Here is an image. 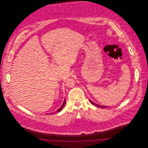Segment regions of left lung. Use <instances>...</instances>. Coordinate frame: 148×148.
<instances>
[{
	"label": "left lung",
	"mask_w": 148,
	"mask_h": 148,
	"mask_svg": "<svg viewBox=\"0 0 148 148\" xmlns=\"http://www.w3.org/2000/svg\"><path fill=\"white\" fill-rule=\"evenodd\" d=\"M89 100H90V101L91 102V103H92V104H94V105H95V106H99V107H101V108H106V107H108V106H100V105H98V104H96L95 103H94V102H92V100H90V99H89Z\"/></svg>",
	"instance_id": "1"
}]
</instances>
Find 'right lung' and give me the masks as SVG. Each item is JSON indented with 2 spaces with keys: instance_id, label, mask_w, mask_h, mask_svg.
Instances as JSON below:
<instances>
[{
  "instance_id": "obj_1",
  "label": "right lung",
  "mask_w": 148,
  "mask_h": 148,
  "mask_svg": "<svg viewBox=\"0 0 148 148\" xmlns=\"http://www.w3.org/2000/svg\"><path fill=\"white\" fill-rule=\"evenodd\" d=\"M65 100L64 99V100L63 103V104H62V106H60V108H59V109H58L57 110H56V112H59L60 111H61L62 110V109H63V108L64 107V106H65ZM55 113V112H54V113H49V114H54V113Z\"/></svg>"
}]
</instances>
